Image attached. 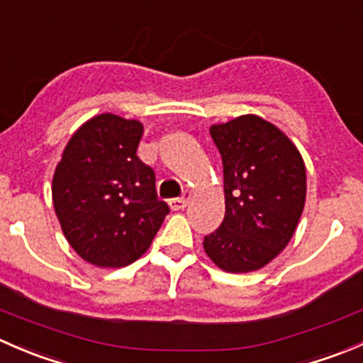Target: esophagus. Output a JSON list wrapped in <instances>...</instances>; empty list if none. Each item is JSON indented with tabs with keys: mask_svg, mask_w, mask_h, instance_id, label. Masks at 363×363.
<instances>
[{
	"mask_svg": "<svg viewBox=\"0 0 363 363\" xmlns=\"http://www.w3.org/2000/svg\"><path fill=\"white\" fill-rule=\"evenodd\" d=\"M189 199H191V191H188V189H186L184 195H182L181 199H172L170 202H168V205H170L172 211H181V208H184L186 205H188Z\"/></svg>",
	"mask_w": 363,
	"mask_h": 363,
	"instance_id": "34e87169",
	"label": "esophagus"
}]
</instances>
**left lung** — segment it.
Returning a JSON list of instances; mask_svg holds the SVG:
<instances>
[{
  "mask_svg": "<svg viewBox=\"0 0 363 363\" xmlns=\"http://www.w3.org/2000/svg\"><path fill=\"white\" fill-rule=\"evenodd\" d=\"M211 137L223 160L226 211L203 250L225 272H252L294 237L306 203V164L294 142L255 113L212 124Z\"/></svg>",
  "mask_w": 363,
  "mask_h": 363,
  "instance_id": "obj_1",
  "label": "left lung"
}]
</instances>
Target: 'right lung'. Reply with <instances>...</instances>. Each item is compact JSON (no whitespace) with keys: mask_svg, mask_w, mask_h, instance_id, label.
Masks as SVG:
<instances>
[{"mask_svg":"<svg viewBox=\"0 0 363 363\" xmlns=\"http://www.w3.org/2000/svg\"><path fill=\"white\" fill-rule=\"evenodd\" d=\"M140 121L100 113L65 147L52 177L61 230L77 255L101 269L140 258L170 212L156 195L155 170L137 156Z\"/></svg>","mask_w":363,"mask_h":363,"instance_id":"add662e5","label":"right lung"}]
</instances>
